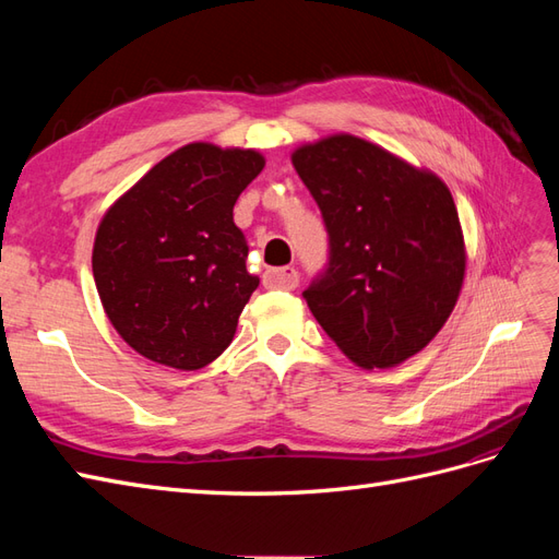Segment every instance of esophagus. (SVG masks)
<instances>
[{
    "instance_id": "1",
    "label": "esophagus",
    "mask_w": 559,
    "mask_h": 559,
    "mask_svg": "<svg viewBox=\"0 0 559 559\" xmlns=\"http://www.w3.org/2000/svg\"><path fill=\"white\" fill-rule=\"evenodd\" d=\"M263 284L267 289H284V292H294L298 286V270L292 265H284V267H273L267 270L263 275Z\"/></svg>"
}]
</instances>
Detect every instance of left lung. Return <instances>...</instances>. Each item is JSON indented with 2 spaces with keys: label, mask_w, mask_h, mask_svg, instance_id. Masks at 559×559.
<instances>
[{
  "label": "left lung",
  "mask_w": 559,
  "mask_h": 559,
  "mask_svg": "<svg viewBox=\"0 0 559 559\" xmlns=\"http://www.w3.org/2000/svg\"><path fill=\"white\" fill-rule=\"evenodd\" d=\"M292 163L329 233V263L302 298L354 364L399 366L433 341L462 292L448 186L354 134L300 146Z\"/></svg>",
  "instance_id": "left-lung-1"
}]
</instances>
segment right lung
Returning a JSON list of instances; mask_svg holds the SVG:
<instances>
[{
	"mask_svg": "<svg viewBox=\"0 0 559 559\" xmlns=\"http://www.w3.org/2000/svg\"><path fill=\"white\" fill-rule=\"evenodd\" d=\"M263 165L253 148L186 144L99 222L97 294L118 335L142 357L198 370L230 345L259 286L247 273L249 247L233 207Z\"/></svg>",
	"mask_w": 559,
	"mask_h": 559,
	"instance_id": "add662e5",
	"label": "right lung"
}]
</instances>
